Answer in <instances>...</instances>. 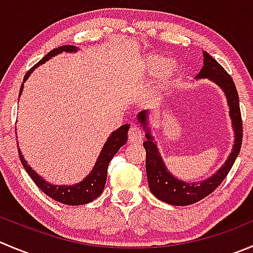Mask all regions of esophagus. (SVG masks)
<instances>
[{
    "mask_svg": "<svg viewBox=\"0 0 253 253\" xmlns=\"http://www.w3.org/2000/svg\"><path fill=\"white\" fill-rule=\"evenodd\" d=\"M143 139V132L139 127L131 126L128 129V143H139Z\"/></svg>",
    "mask_w": 253,
    "mask_h": 253,
    "instance_id": "obj_1",
    "label": "esophagus"
}]
</instances>
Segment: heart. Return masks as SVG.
Returning a JSON list of instances; mask_svg holds the SVG:
<instances>
[{"mask_svg":"<svg viewBox=\"0 0 253 253\" xmlns=\"http://www.w3.org/2000/svg\"><path fill=\"white\" fill-rule=\"evenodd\" d=\"M163 61H164L163 59L158 58V56H149L146 61L147 70L151 73L156 72L159 67H162V65H163ZM174 75H175V67H174V64L169 63V64H167L166 67H163V69H162L161 74H159V78H158L157 90L163 89L164 86H167V85L170 84V82L173 80Z\"/></svg>","mask_w":253,"mask_h":253,"instance_id":"1","label":"heart"}]
</instances>
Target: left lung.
<instances>
[{
    "mask_svg": "<svg viewBox=\"0 0 253 253\" xmlns=\"http://www.w3.org/2000/svg\"><path fill=\"white\" fill-rule=\"evenodd\" d=\"M197 78L198 79L209 78L210 80L216 83L220 87H222L226 94L227 102H229L230 116H231L232 124H234L236 138H235V146L232 148L231 154L216 174H214L211 178L207 179V180L200 181V183L190 184L178 180L167 170L166 166L159 156L156 143L153 142V138L151 137L149 132L146 134L147 141L143 143V147L146 149V171L149 189H151L152 194L158 198L159 200L167 203V204L176 205V207L194 204L211 194L229 174L230 169L234 166L235 159L239 156L242 144V132L244 131H242L239 94H237L232 78L207 51H204V67L197 75ZM146 115V111H142L138 115V120L144 127H146L147 122Z\"/></svg>",
    "mask_w": 253,
    "mask_h": 253,
    "instance_id": "obj_1",
    "label": "left lung"
}]
</instances>
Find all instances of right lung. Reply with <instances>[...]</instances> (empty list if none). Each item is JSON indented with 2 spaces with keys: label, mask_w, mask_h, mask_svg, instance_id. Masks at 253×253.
Segmentation results:
<instances>
[{
  "label": "right lung",
  "mask_w": 253,
  "mask_h": 253,
  "mask_svg": "<svg viewBox=\"0 0 253 253\" xmlns=\"http://www.w3.org/2000/svg\"><path fill=\"white\" fill-rule=\"evenodd\" d=\"M77 48L73 45H63L59 46V48L53 49V50L49 51L45 56H44L42 60H39L33 68L27 72V74L24 75L23 83L26 82L27 78L29 77L32 72L36 69L38 65L45 63L48 59H50L51 56L56 55V54L61 53V51H75ZM22 90H23V84L21 85V89H19V95H21ZM129 125H124V126L120 127L119 129H116L115 132H112V134L110 136V138L107 139V142L105 143L104 148H102L100 157L97 158L96 164H95V168L92 169L91 173L82 181V183H78L73 186H61V185H51V184L46 183L43 178L38 175L31 167L27 164V162L24 161L23 156L21 154V152L18 151L19 159H21L22 164H23L24 169L28 173V175L33 179V181L36 183V185L41 189L44 194H46L48 197H50L51 199L56 200V202L61 203V204L65 205H84L87 203L92 202V200L96 199L97 197H100V194L102 193L105 188V183H106L107 178V167L109 163L111 162V159L114 158L115 154L119 152V149L126 143L127 141V132H128ZM19 149V148H18Z\"/></svg>",
  "instance_id": "1"
}]
</instances>
